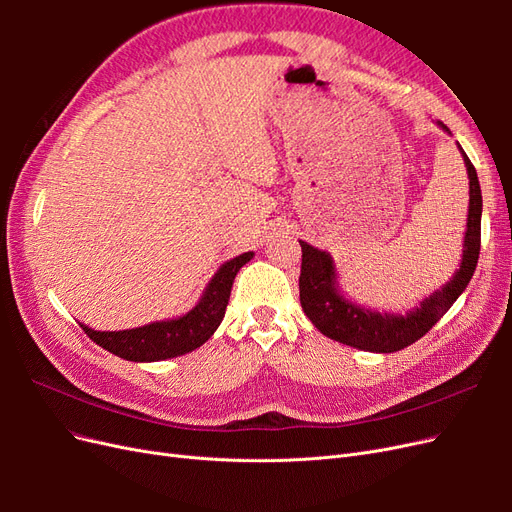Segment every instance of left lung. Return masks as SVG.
Here are the masks:
<instances>
[{"label": "left lung", "mask_w": 512, "mask_h": 512, "mask_svg": "<svg viewBox=\"0 0 512 512\" xmlns=\"http://www.w3.org/2000/svg\"><path fill=\"white\" fill-rule=\"evenodd\" d=\"M440 126L448 132L444 123ZM463 153V151H461ZM463 162L468 168L470 179V209H468V230L463 239V258L459 271L453 275L442 290L433 292L429 299L406 316H391L369 312L365 307L346 301L337 290V275L333 260L327 252L301 243V275H299V297L305 316L314 322V327L335 342L346 344L369 352H397L421 339L436 324L451 305L459 299V294L470 284L478 254H480V213H483V196H480V183L476 168L470 158L463 153Z\"/></svg>", "instance_id": "1"}]
</instances>
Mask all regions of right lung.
I'll use <instances>...</instances> for the list:
<instances>
[{"mask_svg":"<svg viewBox=\"0 0 512 512\" xmlns=\"http://www.w3.org/2000/svg\"><path fill=\"white\" fill-rule=\"evenodd\" d=\"M252 256V252H245L224 262L220 271L213 275L200 303L177 320L153 322L128 331H94L85 327V324H81V327L98 346L126 361L151 363L192 352L198 346H203L215 333V329L220 327L235 275L245 262L252 260Z\"/></svg>","mask_w":512,"mask_h":512,"instance_id":"obj_1","label":"right lung"}]
</instances>
